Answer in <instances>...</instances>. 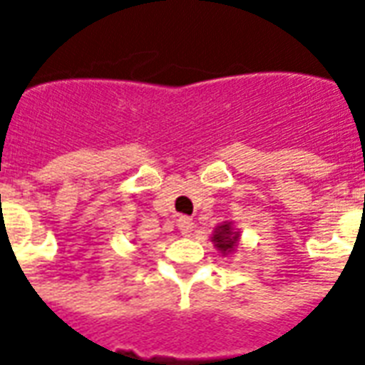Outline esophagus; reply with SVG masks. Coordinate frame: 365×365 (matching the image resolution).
<instances>
[{"instance_id": "34e87169", "label": "esophagus", "mask_w": 365, "mask_h": 365, "mask_svg": "<svg viewBox=\"0 0 365 365\" xmlns=\"http://www.w3.org/2000/svg\"><path fill=\"white\" fill-rule=\"evenodd\" d=\"M177 227H179V230L185 234V236H188V234L194 230V221L188 219V217H180L179 221H177Z\"/></svg>"}]
</instances>
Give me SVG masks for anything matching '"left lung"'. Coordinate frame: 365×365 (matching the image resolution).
Returning a JSON list of instances; mask_svg holds the SVG:
<instances>
[{
  "mask_svg": "<svg viewBox=\"0 0 365 365\" xmlns=\"http://www.w3.org/2000/svg\"><path fill=\"white\" fill-rule=\"evenodd\" d=\"M238 238H240V234L234 232L232 227H230V222L221 225V227L217 228L213 234L215 245H217L222 253H230V251L236 247V244H238Z\"/></svg>",
  "mask_w": 365,
  "mask_h": 365,
  "instance_id": "obj_1",
  "label": "left lung"
}]
</instances>
